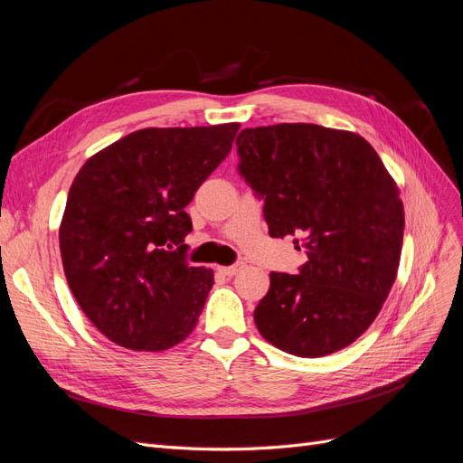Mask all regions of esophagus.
<instances>
[{"label":"esophagus","instance_id":"34e87169","mask_svg":"<svg viewBox=\"0 0 463 463\" xmlns=\"http://www.w3.org/2000/svg\"><path fill=\"white\" fill-rule=\"evenodd\" d=\"M243 269H245V262H235V264H232V266H220V272H222L223 276L232 278V276H235V274H240Z\"/></svg>","mask_w":463,"mask_h":463}]
</instances>
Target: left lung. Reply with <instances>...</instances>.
<instances>
[{"label":"left lung","instance_id":"1","mask_svg":"<svg viewBox=\"0 0 463 463\" xmlns=\"http://www.w3.org/2000/svg\"><path fill=\"white\" fill-rule=\"evenodd\" d=\"M235 145L269 233L298 235L309 259L299 274H270L259 332L298 357L340 352L373 325L398 274L405 218L396 181L361 135L315 123L243 129Z\"/></svg>","mask_w":463,"mask_h":463}]
</instances>
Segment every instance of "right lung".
Segmentation results:
<instances>
[{
    "label": "right lung",
    "mask_w": 463,
    "mask_h": 463,
    "mask_svg": "<svg viewBox=\"0 0 463 463\" xmlns=\"http://www.w3.org/2000/svg\"><path fill=\"white\" fill-rule=\"evenodd\" d=\"M240 123L148 128L96 152L60 226L67 284L92 325L135 352H164L197 326L214 270L184 255L185 206L228 156Z\"/></svg>",
    "instance_id": "right-lung-1"
}]
</instances>
